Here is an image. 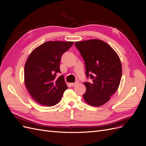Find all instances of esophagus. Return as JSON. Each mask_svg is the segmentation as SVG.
<instances>
[{
  "label": "esophagus",
  "instance_id": "34e87169",
  "mask_svg": "<svg viewBox=\"0 0 146 146\" xmlns=\"http://www.w3.org/2000/svg\"><path fill=\"white\" fill-rule=\"evenodd\" d=\"M78 83V82H75V83H71V86H74L75 85H77Z\"/></svg>",
  "mask_w": 146,
  "mask_h": 146
}]
</instances>
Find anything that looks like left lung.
<instances>
[{
  "instance_id": "obj_1",
  "label": "left lung",
  "mask_w": 146,
  "mask_h": 146,
  "mask_svg": "<svg viewBox=\"0 0 146 146\" xmlns=\"http://www.w3.org/2000/svg\"><path fill=\"white\" fill-rule=\"evenodd\" d=\"M85 61L86 76L91 82H85L83 94L87 104L99 107L107 103L118 89L122 77V65L117 53L100 39L75 42Z\"/></svg>"
}]
</instances>
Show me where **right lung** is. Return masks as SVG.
<instances>
[{"mask_svg":"<svg viewBox=\"0 0 146 146\" xmlns=\"http://www.w3.org/2000/svg\"><path fill=\"white\" fill-rule=\"evenodd\" d=\"M74 42L47 41L34 49L24 67V83L32 98L39 104L52 107L58 104L68 86L60 72L61 56Z\"/></svg>","mask_w":146,"mask_h":146,"instance_id":"1","label":"right lung"}]
</instances>
